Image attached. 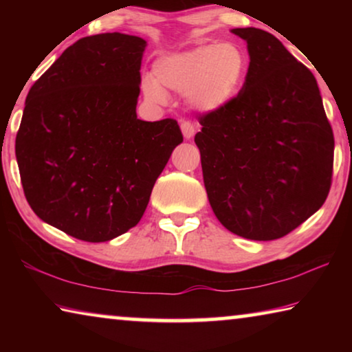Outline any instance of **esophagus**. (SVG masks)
Segmentation results:
<instances>
[{
    "label": "esophagus",
    "mask_w": 352,
    "mask_h": 352,
    "mask_svg": "<svg viewBox=\"0 0 352 352\" xmlns=\"http://www.w3.org/2000/svg\"><path fill=\"white\" fill-rule=\"evenodd\" d=\"M180 127H182V132H183L184 138H186V140L192 138L194 133H195V126H194L192 122H190V121H182Z\"/></svg>",
    "instance_id": "1"
}]
</instances>
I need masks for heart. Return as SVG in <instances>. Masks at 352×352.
I'll list each match as a JSON object with an SVG mask.
<instances>
[{"mask_svg": "<svg viewBox=\"0 0 352 352\" xmlns=\"http://www.w3.org/2000/svg\"><path fill=\"white\" fill-rule=\"evenodd\" d=\"M245 73L247 56L239 45H201L160 58L153 68L155 80H144V93L158 104L166 100L163 88L188 93L194 109L210 111L234 96Z\"/></svg>", "mask_w": 352, "mask_h": 352, "instance_id": "obj_1", "label": "heart"}]
</instances>
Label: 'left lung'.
<instances>
[{
  "instance_id": "left-lung-1",
  "label": "left lung",
  "mask_w": 352,
  "mask_h": 352,
  "mask_svg": "<svg viewBox=\"0 0 352 352\" xmlns=\"http://www.w3.org/2000/svg\"><path fill=\"white\" fill-rule=\"evenodd\" d=\"M241 91L201 113L195 135L208 199L226 230L279 239L318 211L329 194L333 133L314 74L275 35L256 28Z\"/></svg>"
}]
</instances>
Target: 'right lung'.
Listing matches in <instances>:
<instances>
[{
	"instance_id": "right-lung-1",
	"label": "right lung",
	"mask_w": 352,
	"mask_h": 352,
	"mask_svg": "<svg viewBox=\"0 0 352 352\" xmlns=\"http://www.w3.org/2000/svg\"><path fill=\"white\" fill-rule=\"evenodd\" d=\"M146 40L109 32L77 40L35 80L15 140L32 211L63 233L105 242L144 214L183 141L175 119L136 118Z\"/></svg>"
}]
</instances>
